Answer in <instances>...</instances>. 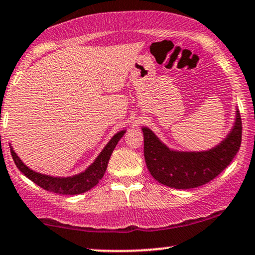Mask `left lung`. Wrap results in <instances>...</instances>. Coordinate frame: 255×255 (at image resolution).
I'll return each instance as SVG.
<instances>
[{"label":"left lung","instance_id":"1","mask_svg":"<svg viewBox=\"0 0 255 255\" xmlns=\"http://www.w3.org/2000/svg\"><path fill=\"white\" fill-rule=\"evenodd\" d=\"M144 156L154 180L176 189L203 186L217 177L230 164L241 146L242 122L239 109L230 133L207 151H175L158 139L150 128L142 127Z\"/></svg>","mask_w":255,"mask_h":255}]
</instances>
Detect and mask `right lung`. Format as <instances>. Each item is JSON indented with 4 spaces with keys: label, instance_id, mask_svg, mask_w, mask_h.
Here are the masks:
<instances>
[{
    "label": "right lung",
    "instance_id": "right-lung-1",
    "mask_svg": "<svg viewBox=\"0 0 255 255\" xmlns=\"http://www.w3.org/2000/svg\"><path fill=\"white\" fill-rule=\"evenodd\" d=\"M125 133L126 129L120 130L111 137L110 141L105 145V147L102 150L101 153L98 154V157L96 158L95 162H93L86 170L80 172V174L74 175V176L68 177H55L50 176V175L40 174V172L32 170V169H30L27 165H25L24 163H22V160L17 157V154L14 152L13 147H11L10 145L9 147L14 163H15L17 169H19L26 177L30 178L31 181H33L34 183L38 184L39 187H42L45 191L63 195H77L90 191L91 188H93V187L99 182V180H102V177L104 176L105 170H107V166L108 163H109L111 153H113L114 148L116 147L120 139L124 136Z\"/></svg>",
    "mask_w": 255,
    "mask_h": 255
}]
</instances>
